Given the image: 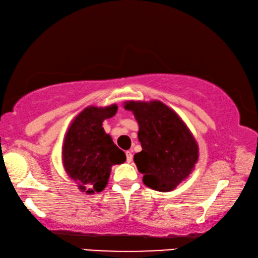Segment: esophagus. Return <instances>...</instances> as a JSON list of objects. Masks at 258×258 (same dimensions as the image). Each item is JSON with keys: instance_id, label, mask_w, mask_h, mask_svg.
I'll return each mask as SVG.
<instances>
[{"instance_id": "esophagus-1", "label": "esophagus", "mask_w": 258, "mask_h": 258, "mask_svg": "<svg viewBox=\"0 0 258 258\" xmlns=\"http://www.w3.org/2000/svg\"><path fill=\"white\" fill-rule=\"evenodd\" d=\"M132 159H133L132 153H131V151H126V162L131 163V162H132Z\"/></svg>"}]
</instances>
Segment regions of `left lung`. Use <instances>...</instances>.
Masks as SVG:
<instances>
[{"label":"left lung","mask_w":258,"mask_h":258,"mask_svg":"<svg viewBox=\"0 0 258 258\" xmlns=\"http://www.w3.org/2000/svg\"><path fill=\"white\" fill-rule=\"evenodd\" d=\"M136 116L142 150L134 155L144 183L158 191L173 190L189 175L199 158V147L180 117L159 101L125 105Z\"/></svg>","instance_id":"8db88e82"}]
</instances>
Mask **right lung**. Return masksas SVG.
I'll return each mask as SVG.
<instances>
[{"mask_svg":"<svg viewBox=\"0 0 258 258\" xmlns=\"http://www.w3.org/2000/svg\"><path fill=\"white\" fill-rule=\"evenodd\" d=\"M117 105L87 107L72 121L65 136L62 157L69 177L88 194L105 188L111 166L126 161L125 153L104 132L102 122L117 112Z\"/></svg>","mask_w":258,"mask_h":258,"instance_id":"obj_1","label":"right lung"}]
</instances>
